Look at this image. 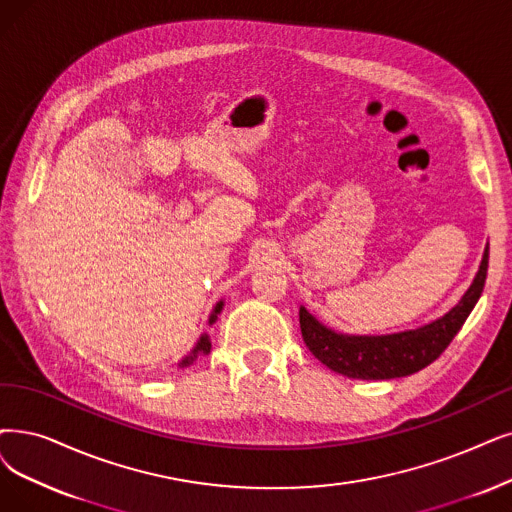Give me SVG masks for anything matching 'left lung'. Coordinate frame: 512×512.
<instances>
[{"label": "left lung", "instance_id": "1", "mask_svg": "<svg viewBox=\"0 0 512 512\" xmlns=\"http://www.w3.org/2000/svg\"><path fill=\"white\" fill-rule=\"evenodd\" d=\"M487 262L489 245L485 248L479 273L462 300L447 315L418 327V330L391 336H344L321 325L304 306H300L302 340L323 365L342 376L388 380L416 374L447 349L470 311L475 309L485 285Z\"/></svg>", "mask_w": 512, "mask_h": 512}]
</instances>
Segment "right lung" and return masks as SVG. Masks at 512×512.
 Wrapping results in <instances>:
<instances>
[{
	"mask_svg": "<svg viewBox=\"0 0 512 512\" xmlns=\"http://www.w3.org/2000/svg\"><path fill=\"white\" fill-rule=\"evenodd\" d=\"M220 309H222V302H218V304H216V309H214V313H212V317H210V323H214V321H216V317H218ZM210 349H212V342L208 340V336H201V340L197 342V346L193 349V353H191L185 361H182V367L189 365V363H193V361L197 359V355H201V353H203V355H208V353H210Z\"/></svg>",
	"mask_w": 512,
	"mask_h": 512,
	"instance_id": "1",
	"label": "right lung"
}]
</instances>
